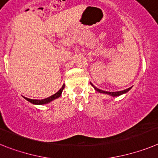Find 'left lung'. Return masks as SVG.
I'll list each match as a JSON object with an SVG mask.
<instances>
[{"mask_svg": "<svg viewBox=\"0 0 158 158\" xmlns=\"http://www.w3.org/2000/svg\"><path fill=\"white\" fill-rule=\"evenodd\" d=\"M93 86V87H94V89H95L97 91H98V92L100 93H104V94H110V95H112V96H118V95H121V94H124V93H127V91H129V90H130V88L131 87H130V88L128 89H126V90H120V91H114V92H112V91H105V90H100V89L97 88L96 87H94V85L91 84Z\"/></svg>", "mask_w": 158, "mask_h": 158, "instance_id": "obj_1", "label": "left lung"}]
</instances>
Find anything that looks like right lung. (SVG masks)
<instances>
[{
  "label": "right lung",
  "mask_w": 158,
  "mask_h": 158,
  "mask_svg": "<svg viewBox=\"0 0 158 158\" xmlns=\"http://www.w3.org/2000/svg\"><path fill=\"white\" fill-rule=\"evenodd\" d=\"M64 88V85H63V87L60 89L58 92H56V94H53V95L50 96L48 98H44V99H41V100H38V99H31V98H24L26 100H28V102H31V103L33 104H37V105H43V104H46L50 102L51 101H52V100L56 99V98H59L60 95H61V93H62L63 90Z\"/></svg>",
  "instance_id": "right-lung-1"
}]
</instances>
